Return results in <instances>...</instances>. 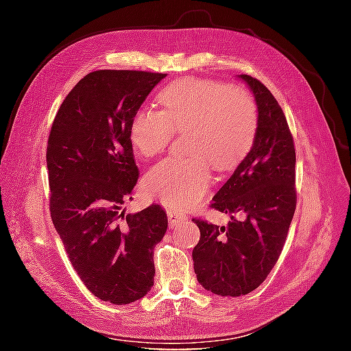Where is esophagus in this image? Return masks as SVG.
<instances>
[{
    "mask_svg": "<svg viewBox=\"0 0 351 351\" xmlns=\"http://www.w3.org/2000/svg\"><path fill=\"white\" fill-rule=\"evenodd\" d=\"M168 219H169V227L174 228V227H178L180 224H183L184 221H187V217L184 214H178V212H174V210H168Z\"/></svg>",
    "mask_w": 351,
    "mask_h": 351,
    "instance_id": "obj_1",
    "label": "esophagus"
}]
</instances>
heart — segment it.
<instances>
[{
    "mask_svg": "<svg viewBox=\"0 0 351 351\" xmlns=\"http://www.w3.org/2000/svg\"><path fill=\"white\" fill-rule=\"evenodd\" d=\"M162 111L141 108L130 124V142L143 156L168 146L176 130L189 134V158H167L147 171L145 189L164 205L183 210L196 205L212 183L209 161L218 169L241 162L258 132V110L247 93L230 84L184 79L158 95Z\"/></svg>",
    "mask_w": 351,
    "mask_h": 351,
    "instance_id": "obj_1",
    "label": "heart"
}]
</instances>
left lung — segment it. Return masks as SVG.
Instances as JSON below:
<instances>
[{
	"label": "left lung",
	"instance_id": "1",
	"mask_svg": "<svg viewBox=\"0 0 351 351\" xmlns=\"http://www.w3.org/2000/svg\"><path fill=\"white\" fill-rule=\"evenodd\" d=\"M258 107V132L250 152L212 199L228 214L224 227L193 219L200 240L193 249L195 274L205 290L239 297L249 294L277 263L295 210V151L285 115L263 83L247 74ZM240 215L241 220H236Z\"/></svg>",
	"mask_w": 351,
	"mask_h": 351
}]
</instances>
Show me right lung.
<instances>
[{"label":"right lung","instance_id":"obj_1","mask_svg":"<svg viewBox=\"0 0 351 351\" xmlns=\"http://www.w3.org/2000/svg\"><path fill=\"white\" fill-rule=\"evenodd\" d=\"M167 74L98 70L67 95L51 127V218L74 271L104 302L129 304L154 285V249L168 219L159 205L125 214L139 178L133 115Z\"/></svg>","mask_w":351,"mask_h":351}]
</instances>
